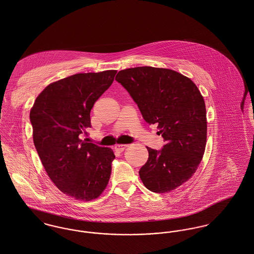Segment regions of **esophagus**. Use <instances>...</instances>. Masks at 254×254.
<instances>
[{"mask_svg":"<svg viewBox=\"0 0 254 254\" xmlns=\"http://www.w3.org/2000/svg\"><path fill=\"white\" fill-rule=\"evenodd\" d=\"M127 146H128V144H117V145H116V150H117L118 152H121V151H123Z\"/></svg>","mask_w":254,"mask_h":254,"instance_id":"1","label":"esophagus"}]
</instances>
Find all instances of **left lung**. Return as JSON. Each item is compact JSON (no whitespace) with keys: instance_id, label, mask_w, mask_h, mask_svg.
I'll list each match as a JSON object with an SVG mask.
<instances>
[{"instance_id":"8db88e82","label":"left lung","mask_w":254,"mask_h":254,"mask_svg":"<svg viewBox=\"0 0 254 254\" xmlns=\"http://www.w3.org/2000/svg\"><path fill=\"white\" fill-rule=\"evenodd\" d=\"M148 124H157L166 144L146 147L148 159L138 175L155 193L170 192L196 172L207 140V116L203 96L195 83L173 69L137 67L116 74Z\"/></svg>"}]
</instances>
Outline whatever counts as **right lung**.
<instances>
[{"label":"right lung","instance_id":"right-lung-1","mask_svg":"<svg viewBox=\"0 0 254 254\" xmlns=\"http://www.w3.org/2000/svg\"><path fill=\"white\" fill-rule=\"evenodd\" d=\"M116 70L75 73L46 86L30 112L34 144L46 173L63 193L80 201L107 187L113 149L88 142L95 102L113 83Z\"/></svg>","mask_w":254,"mask_h":254}]
</instances>
